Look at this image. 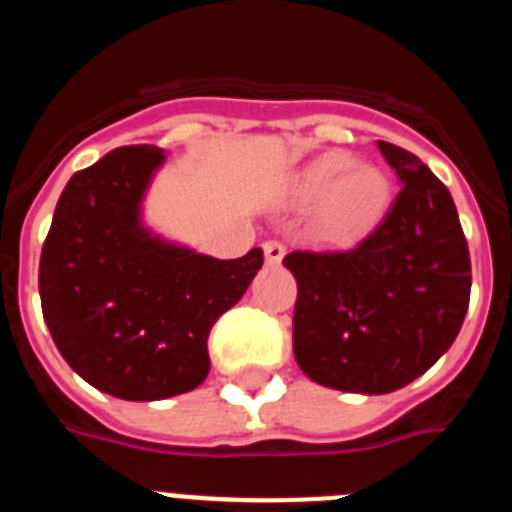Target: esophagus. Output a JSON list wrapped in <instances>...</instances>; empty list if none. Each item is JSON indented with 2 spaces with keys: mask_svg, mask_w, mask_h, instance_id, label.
Segmentation results:
<instances>
[{
  "mask_svg": "<svg viewBox=\"0 0 512 512\" xmlns=\"http://www.w3.org/2000/svg\"><path fill=\"white\" fill-rule=\"evenodd\" d=\"M284 253H287V248H284L282 241H264V256L269 264H279V261L284 259Z\"/></svg>",
  "mask_w": 512,
  "mask_h": 512,
  "instance_id": "1",
  "label": "esophagus"
}]
</instances>
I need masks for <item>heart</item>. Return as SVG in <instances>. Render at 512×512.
Segmentation results:
<instances>
[{"mask_svg":"<svg viewBox=\"0 0 512 512\" xmlns=\"http://www.w3.org/2000/svg\"><path fill=\"white\" fill-rule=\"evenodd\" d=\"M300 192L307 202H323L318 230L325 238H351L384 212L390 179L382 169L359 164L348 153H328L307 166Z\"/></svg>","mask_w":512,"mask_h":512,"instance_id":"heart-1","label":"heart"}]
</instances>
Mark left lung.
Here are the masks:
<instances>
[{
  "label": "left lung",
  "instance_id": "1",
  "mask_svg": "<svg viewBox=\"0 0 512 512\" xmlns=\"http://www.w3.org/2000/svg\"><path fill=\"white\" fill-rule=\"evenodd\" d=\"M400 176L387 215L343 251H292V343L312 382L395 392L441 359L469 307L472 261L456 205L415 153L377 143Z\"/></svg>",
  "mask_w": 512,
  "mask_h": 512
}]
</instances>
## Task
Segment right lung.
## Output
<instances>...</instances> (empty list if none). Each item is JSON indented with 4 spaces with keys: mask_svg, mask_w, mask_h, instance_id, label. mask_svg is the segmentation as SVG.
<instances>
[{
    "mask_svg": "<svg viewBox=\"0 0 512 512\" xmlns=\"http://www.w3.org/2000/svg\"><path fill=\"white\" fill-rule=\"evenodd\" d=\"M164 153L122 146L76 171L40 253V305L58 351L120 400H164L205 382L207 338L241 300L264 251L217 261L166 246L138 223Z\"/></svg>",
    "mask_w": 512,
    "mask_h": 512,
    "instance_id": "add662e5",
    "label": "right lung"
}]
</instances>
